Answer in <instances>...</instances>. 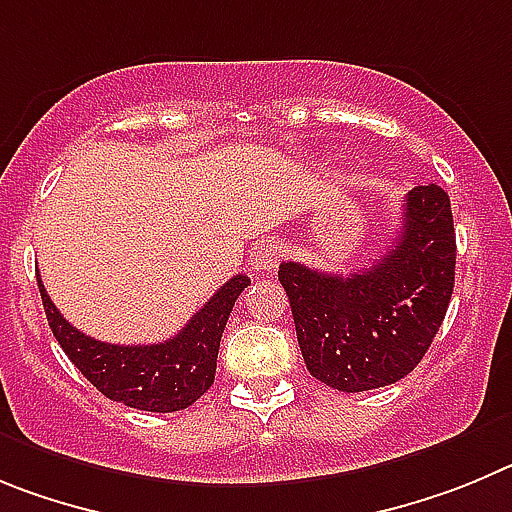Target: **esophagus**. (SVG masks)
Here are the masks:
<instances>
[{"mask_svg": "<svg viewBox=\"0 0 512 512\" xmlns=\"http://www.w3.org/2000/svg\"><path fill=\"white\" fill-rule=\"evenodd\" d=\"M278 260H280L278 245L265 242V245L257 247L255 255H252V267H255V273H273L275 267H278Z\"/></svg>", "mask_w": 512, "mask_h": 512, "instance_id": "1", "label": "esophagus"}]
</instances>
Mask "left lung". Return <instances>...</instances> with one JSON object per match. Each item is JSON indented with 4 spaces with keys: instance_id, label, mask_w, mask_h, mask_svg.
Returning a JSON list of instances; mask_svg holds the SVG:
<instances>
[{
    "instance_id": "8db88e82",
    "label": "left lung",
    "mask_w": 512,
    "mask_h": 512,
    "mask_svg": "<svg viewBox=\"0 0 512 512\" xmlns=\"http://www.w3.org/2000/svg\"><path fill=\"white\" fill-rule=\"evenodd\" d=\"M457 237L446 191H408L403 224L380 260L331 275L283 262L298 347L308 372L342 393L393 385L423 359L454 290Z\"/></svg>"
}]
</instances>
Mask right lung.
Returning a JSON list of instances; mask_svg holds the SVG:
<instances>
[{
    "label": "right lung",
    "mask_w": 512,
    "mask_h": 512,
    "mask_svg": "<svg viewBox=\"0 0 512 512\" xmlns=\"http://www.w3.org/2000/svg\"><path fill=\"white\" fill-rule=\"evenodd\" d=\"M38 285L50 331L99 393L137 411L173 413L196 403L214 385L224 326L250 278L234 275L227 280L168 342L135 347L107 344L81 334L50 301L43 280H38Z\"/></svg>",
    "instance_id": "right-lung-1"
}]
</instances>
